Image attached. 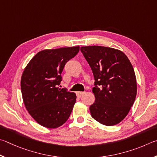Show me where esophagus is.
<instances>
[{
	"label": "esophagus",
	"mask_w": 157,
	"mask_h": 157,
	"mask_svg": "<svg viewBox=\"0 0 157 157\" xmlns=\"http://www.w3.org/2000/svg\"><path fill=\"white\" fill-rule=\"evenodd\" d=\"M84 93H85L84 92H76V96L78 97H81L82 95L84 94Z\"/></svg>",
	"instance_id": "1"
}]
</instances>
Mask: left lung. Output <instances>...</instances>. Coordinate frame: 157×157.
Masks as SVG:
<instances>
[{
	"label": "left lung",
	"instance_id": "left-lung-1",
	"mask_svg": "<svg viewBox=\"0 0 157 157\" xmlns=\"http://www.w3.org/2000/svg\"><path fill=\"white\" fill-rule=\"evenodd\" d=\"M94 78L92 92L95 101L90 107L98 123L111 126L127 116L136 96L134 68L126 55L118 49L103 46L81 47Z\"/></svg>",
	"mask_w": 157,
	"mask_h": 157
}]
</instances>
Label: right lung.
<instances>
[{
    "mask_svg": "<svg viewBox=\"0 0 157 157\" xmlns=\"http://www.w3.org/2000/svg\"><path fill=\"white\" fill-rule=\"evenodd\" d=\"M79 47L45 49L30 60L22 74L21 88L25 106L40 125L56 128L70 117L75 93L58 86L66 63L79 52Z\"/></svg>",
    "mask_w": 157,
    "mask_h": 157,
    "instance_id": "obj_1",
    "label": "right lung"
}]
</instances>
